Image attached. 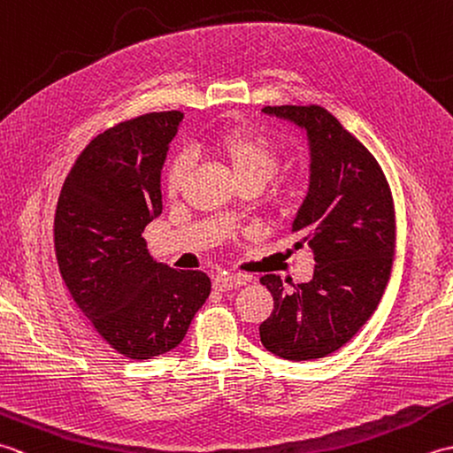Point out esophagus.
Wrapping results in <instances>:
<instances>
[{"label": "esophagus", "mask_w": 453, "mask_h": 453, "mask_svg": "<svg viewBox=\"0 0 453 453\" xmlns=\"http://www.w3.org/2000/svg\"><path fill=\"white\" fill-rule=\"evenodd\" d=\"M247 284L245 276H232V274H218L214 278V288L218 292H227V290H237Z\"/></svg>", "instance_id": "obj_1"}]
</instances>
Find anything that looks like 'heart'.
I'll list each match as a JSON object with an SVG mask.
<instances>
[{
    "label": "heart",
    "instance_id": "obj_1",
    "mask_svg": "<svg viewBox=\"0 0 453 453\" xmlns=\"http://www.w3.org/2000/svg\"><path fill=\"white\" fill-rule=\"evenodd\" d=\"M211 148L227 163L237 182L255 180L263 187L280 165V150L276 143L255 130H229L221 134ZM188 171L190 157L185 153H179L171 159L165 173V188L169 196H177L182 190Z\"/></svg>",
    "mask_w": 453,
    "mask_h": 453
}]
</instances>
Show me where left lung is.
<instances>
[{"mask_svg":"<svg viewBox=\"0 0 453 453\" xmlns=\"http://www.w3.org/2000/svg\"><path fill=\"white\" fill-rule=\"evenodd\" d=\"M263 114L303 132L310 187L292 232L315 257L310 282L286 292L282 278L263 286L274 311L258 326L266 350L303 362L329 356L362 329L378 307L395 253V211L378 161L323 107H265Z\"/></svg>","mask_w":453,"mask_h":453,"instance_id":"left-lung-1","label":"left lung"}]
</instances>
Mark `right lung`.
I'll return each mask as SVG.
<instances>
[{"instance_id": "right-lung-1", "label": "right lung", "mask_w": 453, "mask_h": 453, "mask_svg": "<svg viewBox=\"0 0 453 453\" xmlns=\"http://www.w3.org/2000/svg\"><path fill=\"white\" fill-rule=\"evenodd\" d=\"M185 114L150 112L91 140L58 198L56 258L73 302L132 360L169 352L210 296L200 271L153 261L142 237L161 210V169Z\"/></svg>"}]
</instances>
